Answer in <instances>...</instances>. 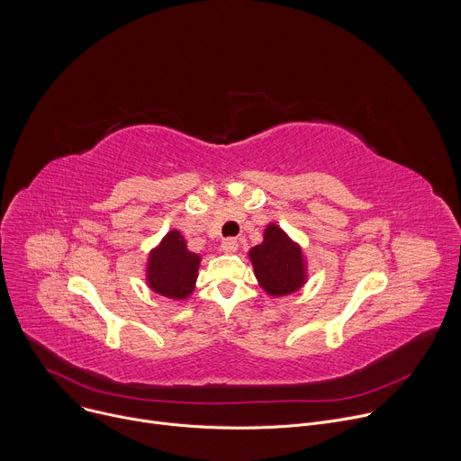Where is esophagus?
Segmentation results:
<instances>
[{"mask_svg": "<svg viewBox=\"0 0 461 461\" xmlns=\"http://www.w3.org/2000/svg\"><path fill=\"white\" fill-rule=\"evenodd\" d=\"M221 248H222L226 253H231V251H235V249L239 248V242H237V239H235V237H228V239H224V240H222Z\"/></svg>", "mask_w": 461, "mask_h": 461, "instance_id": "esophagus-1", "label": "esophagus"}]
</instances>
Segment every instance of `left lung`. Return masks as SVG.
<instances>
[{"label":"left lung","instance_id":"1","mask_svg":"<svg viewBox=\"0 0 461 461\" xmlns=\"http://www.w3.org/2000/svg\"><path fill=\"white\" fill-rule=\"evenodd\" d=\"M255 276L270 295H288L304 283L303 255L288 235L270 224L265 231V242L249 251Z\"/></svg>","mask_w":461,"mask_h":461}]
</instances>
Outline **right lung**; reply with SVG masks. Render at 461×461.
Segmentation results:
<instances>
[{
    "label": "right lung",
    "instance_id": "add662e5",
    "mask_svg": "<svg viewBox=\"0 0 461 461\" xmlns=\"http://www.w3.org/2000/svg\"><path fill=\"white\" fill-rule=\"evenodd\" d=\"M199 262V255L185 248L184 237L178 231H171L149 257V286L166 297L185 299L193 292Z\"/></svg>",
    "mask_w": 461,
    "mask_h": 461
}]
</instances>
